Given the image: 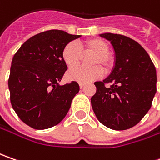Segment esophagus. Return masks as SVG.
Segmentation results:
<instances>
[{
  "mask_svg": "<svg viewBox=\"0 0 160 160\" xmlns=\"http://www.w3.org/2000/svg\"><path fill=\"white\" fill-rule=\"evenodd\" d=\"M79 87H80V89H83L84 87V83H79Z\"/></svg>",
  "mask_w": 160,
  "mask_h": 160,
  "instance_id": "1",
  "label": "esophagus"
}]
</instances>
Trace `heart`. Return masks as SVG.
<instances>
[{
	"mask_svg": "<svg viewBox=\"0 0 160 160\" xmlns=\"http://www.w3.org/2000/svg\"><path fill=\"white\" fill-rule=\"evenodd\" d=\"M83 53H92L89 63L91 68H76L67 73V78L69 81L86 83L100 77L102 69L108 70L113 66V58L108 53V44L100 38H93L82 43L68 42L62 51V58L68 68L77 67L80 63Z\"/></svg>",
	"mask_w": 160,
	"mask_h": 160,
	"instance_id": "1",
	"label": "heart"
}]
</instances>
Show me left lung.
<instances>
[{
  "label": "left lung",
  "instance_id": "8db88e82",
  "mask_svg": "<svg viewBox=\"0 0 160 160\" xmlns=\"http://www.w3.org/2000/svg\"><path fill=\"white\" fill-rule=\"evenodd\" d=\"M113 46L115 66L103 82H95L92 108L102 125L126 130L137 125L151 107L157 92L156 68L137 42L122 34H100ZM111 82L110 88L105 83Z\"/></svg>",
  "mask_w": 160,
  "mask_h": 160
}]
</instances>
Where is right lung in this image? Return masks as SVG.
I'll return each mask as SVG.
<instances>
[{
  "mask_svg": "<svg viewBox=\"0 0 160 160\" xmlns=\"http://www.w3.org/2000/svg\"><path fill=\"white\" fill-rule=\"evenodd\" d=\"M81 35L49 30L26 41L12 58L9 78L10 102L18 118L34 129L42 130L64 119L79 92L72 81L60 85L68 69L62 51Z\"/></svg>",
  "mask_w": 160,
  "mask_h": 160,
  "instance_id": "add662e5",
  "label": "right lung"
}]
</instances>
